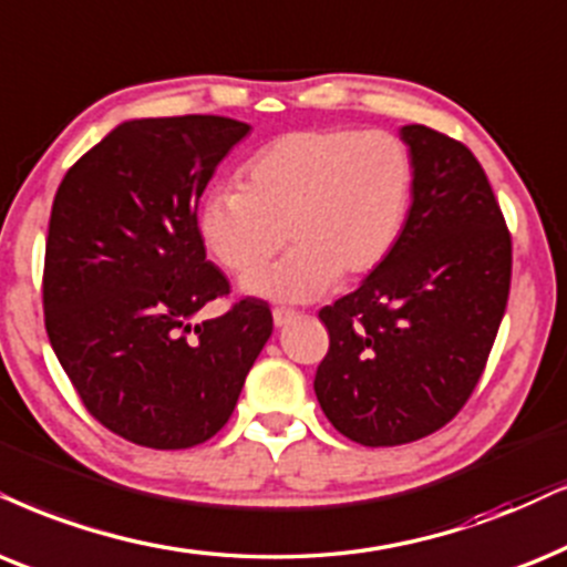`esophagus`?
Segmentation results:
<instances>
[{
  "instance_id": "obj_1",
  "label": "esophagus",
  "mask_w": 567,
  "mask_h": 567,
  "mask_svg": "<svg viewBox=\"0 0 567 567\" xmlns=\"http://www.w3.org/2000/svg\"><path fill=\"white\" fill-rule=\"evenodd\" d=\"M296 317H298V313L290 311V308H275V311H271V319H275V327L290 324V321L296 319Z\"/></svg>"
}]
</instances>
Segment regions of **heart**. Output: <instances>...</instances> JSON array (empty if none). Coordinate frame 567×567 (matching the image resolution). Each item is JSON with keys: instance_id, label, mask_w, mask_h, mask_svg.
Listing matches in <instances>:
<instances>
[{"instance_id": "obj_1", "label": "heart", "mask_w": 567, "mask_h": 567, "mask_svg": "<svg viewBox=\"0 0 567 567\" xmlns=\"http://www.w3.org/2000/svg\"><path fill=\"white\" fill-rule=\"evenodd\" d=\"M415 164L408 143L384 131H298L250 156L238 188L200 198L196 230L233 275H252L281 241L293 250L248 277L243 290L269 300H311L340 275L384 264L403 235Z\"/></svg>"}]
</instances>
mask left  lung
I'll return each instance as SVG.
<instances>
[{
  "label": "left lung",
  "instance_id": "8db88e82",
  "mask_svg": "<svg viewBox=\"0 0 567 567\" xmlns=\"http://www.w3.org/2000/svg\"><path fill=\"white\" fill-rule=\"evenodd\" d=\"M400 138L415 164L403 235L355 292L319 311L329 353L313 392L337 432L367 447L455 419L511 292V233L476 156L426 125H403Z\"/></svg>",
  "mask_w": 567,
  "mask_h": 567
}]
</instances>
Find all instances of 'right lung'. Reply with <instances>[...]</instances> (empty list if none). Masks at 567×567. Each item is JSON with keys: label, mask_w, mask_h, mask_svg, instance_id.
Here are the masks:
<instances>
[{"label": "right lung", "mask_w": 567, "mask_h": 567, "mask_svg": "<svg viewBox=\"0 0 567 567\" xmlns=\"http://www.w3.org/2000/svg\"><path fill=\"white\" fill-rule=\"evenodd\" d=\"M248 133L217 114L127 120L56 188L47 334L89 413L127 442L185 450L212 440L271 334L256 298L193 324L230 292L198 238L200 193Z\"/></svg>", "instance_id": "add662e5"}]
</instances>
